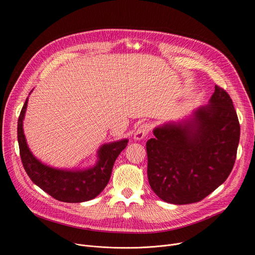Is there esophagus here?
<instances>
[{
    "label": "esophagus",
    "instance_id": "esophagus-1",
    "mask_svg": "<svg viewBox=\"0 0 255 255\" xmlns=\"http://www.w3.org/2000/svg\"><path fill=\"white\" fill-rule=\"evenodd\" d=\"M150 131H151V125L144 123V124L140 125V126L137 128V130H136V132H135V134H134V138H135L136 140L142 139V138H144V137L146 136V134H148V133H149Z\"/></svg>",
    "mask_w": 255,
    "mask_h": 255
}]
</instances>
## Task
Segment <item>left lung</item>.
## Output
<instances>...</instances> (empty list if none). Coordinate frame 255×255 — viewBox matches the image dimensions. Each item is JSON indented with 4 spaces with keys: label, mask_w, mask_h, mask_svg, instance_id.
Returning a JSON list of instances; mask_svg holds the SVG:
<instances>
[{
    "label": "left lung",
    "mask_w": 255,
    "mask_h": 255,
    "mask_svg": "<svg viewBox=\"0 0 255 255\" xmlns=\"http://www.w3.org/2000/svg\"><path fill=\"white\" fill-rule=\"evenodd\" d=\"M146 141L148 179L158 197L169 204L200 202L227 179L234 167L240 123L227 92L215 86L207 106L179 123L153 131Z\"/></svg>",
    "instance_id": "8db88e82"
}]
</instances>
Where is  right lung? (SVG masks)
Segmentation results:
<instances>
[{
	"label": "right lung",
	"instance_id": "obj_1",
	"mask_svg": "<svg viewBox=\"0 0 255 255\" xmlns=\"http://www.w3.org/2000/svg\"><path fill=\"white\" fill-rule=\"evenodd\" d=\"M26 98L17 122V140L21 162L30 179L47 194L64 203H83L95 198L109 183L116 159L127 145L128 139L103 144L98 150L95 166L83 170H66L45 165L34 157L26 144L22 129Z\"/></svg>",
	"mask_w": 255,
	"mask_h": 255
}]
</instances>
